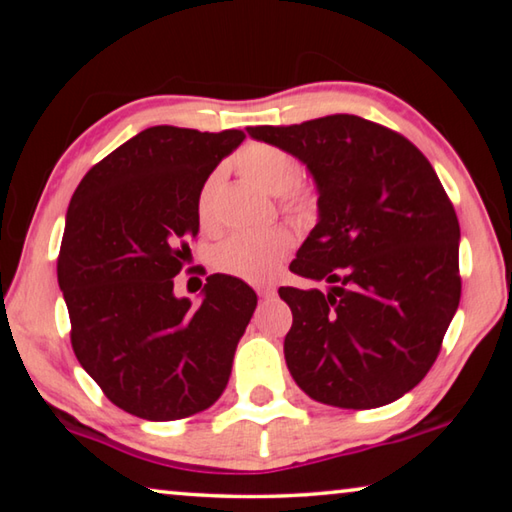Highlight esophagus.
I'll use <instances>...</instances> for the list:
<instances>
[{"label": "esophagus", "instance_id": "1", "mask_svg": "<svg viewBox=\"0 0 512 512\" xmlns=\"http://www.w3.org/2000/svg\"><path fill=\"white\" fill-rule=\"evenodd\" d=\"M257 296L259 298H271V296H275V287H273V284H262V287H257Z\"/></svg>", "mask_w": 512, "mask_h": 512}]
</instances>
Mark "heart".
I'll return each mask as SVG.
<instances>
[{
    "mask_svg": "<svg viewBox=\"0 0 512 512\" xmlns=\"http://www.w3.org/2000/svg\"><path fill=\"white\" fill-rule=\"evenodd\" d=\"M235 169L241 178L262 187L264 192L280 196L284 212L302 216L314 205V189L298 178L300 164L296 155L282 146L268 142H248L235 155ZM216 180L210 176L196 198V216L203 228L214 225V196ZM291 250V237L284 230L273 232H237L216 246L214 266L221 273L246 282H268L277 273L282 259Z\"/></svg>",
    "mask_w": 512,
    "mask_h": 512,
    "instance_id": "obj_1",
    "label": "heart"
}]
</instances>
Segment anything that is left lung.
<instances>
[{
    "mask_svg": "<svg viewBox=\"0 0 512 512\" xmlns=\"http://www.w3.org/2000/svg\"><path fill=\"white\" fill-rule=\"evenodd\" d=\"M307 164L318 223L289 271L332 289L282 287L291 377L311 400L377 409L418 386L461 300V228L431 162L357 115L248 126Z\"/></svg>",
    "mask_w": 512,
    "mask_h": 512,
    "instance_id": "left-lung-1",
    "label": "left lung"
}]
</instances>
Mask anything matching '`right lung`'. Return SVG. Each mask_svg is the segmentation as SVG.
Instances as JSON below:
<instances>
[{"label": "right lung", "mask_w": 512, "mask_h": 512, "mask_svg": "<svg viewBox=\"0 0 512 512\" xmlns=\"http://www.w3.org/2000/svg\"><path fill=\"white\" fill-rule=\"evenodd\" d=\"M244 137L146 128L94 164L69 201L58 253L69 339L103 395L142 420L210 409L257 307L246 282L221 273L198 307L173 296L198 235V192Z\"/></svg>", "instance_id": "add662e5"}]
</instances>
